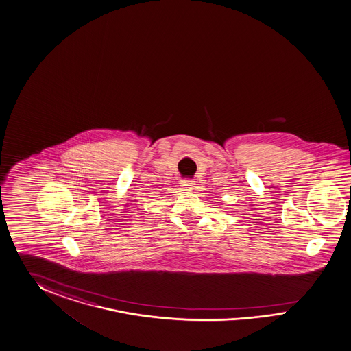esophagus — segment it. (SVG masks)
Here are the masks:
<instances>
[{"mask_svg": "<svg viewBox=\"0 0 351 351\" xmlns=\"http://www.w3.org/2000/svg\"><path fill=\"white\" fill-rule=\"evenodd\" d=\"M181 185L184 186V189H185V191H191V189L194 188V185H195V184H194V181L182 180V182H181Z\"/></svg>", "mask_w": 351, "mask_h": 351, "instance_id": "obj_1", "label": "esophagus"}]
</instances>
